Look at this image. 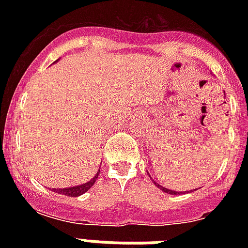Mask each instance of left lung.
<instances>
[{
    "mask_svg": "<svg viewBox=\"0 0 248 248\" xmlns=\"http://www.w3.org/2000/svg\"><path fill=\"white\" fill-rule=\"evenodd\" d=\"M155 184L157 185V186H158L161 190H163L165 193H169V194H179V192H173V190H170V189L165 188V186H162V185H159L158 183H155ZM194 190H197V189H194ZM194 190H193V192H194Z\"/></svg>",
    "mask_w": 248,
    "mask_h": 248,
    "instance_id": "1",
    "label": "left lung"
}]
</instances>
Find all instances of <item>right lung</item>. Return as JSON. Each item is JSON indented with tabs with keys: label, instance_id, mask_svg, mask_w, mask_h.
Returning <instances> with one entry per match:
<instances>
[{
	"label": "right lung",
	"instance_id": "right-lung-1",
	"mask_svg": "<svg viewBox=\"0 0 248 248\" xmlns=\"http://www.w3.org/2000/svg\"><path fill=\"white\" fill-rule=\"evenodd\" d=\"M99 172H100V170L97 171V173L95 176L91 179L90 181L85 183V184H81V185H77V186H69V188H63V189H52L54 192L59 193V194H64V196H68V197H78L83 193H86L89 190L93 184H95V181H96L97 176H99Z\"/></svg>",
	"mask_w": 248,
	"mask_h": 248
}]
</instances>
